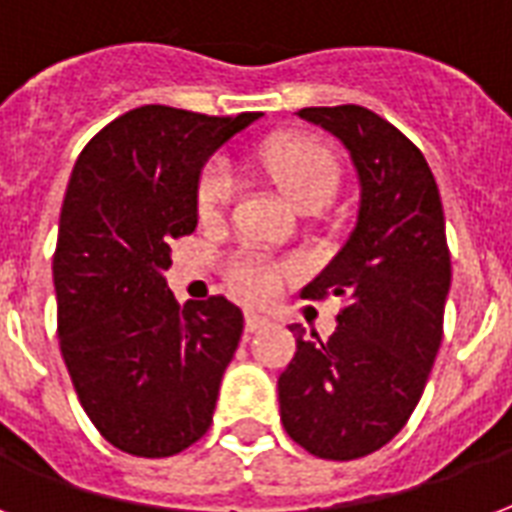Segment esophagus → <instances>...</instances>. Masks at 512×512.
<instances>
[{
    "mask_svg": "<svg viewBox=\"0 0 512 512\" xmlns=\"http://www.w3.org/2000/svg\"><path fill=\"white\" fill-rule=\"evenodd\" d=\"M261 327H267V319H264L261 313L256 311L245 313V330H248V333H259Z\"/></svg>",
    "mask_w": 512,
    "mask_h": 512,
    "instance_id": "1",
    "label": "esophagus"
}]
</instances>
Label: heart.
<instances>
[{"label": "heart", "instance_id": "1", "mask_svg": "<svg viewBox=\"0 0 512 512\" xmlns=\"http://www.w3.org/2000/svg\"><path fill=\"white\" fill-rule=\"evenodd\" d=\"M261 166L272 182L283 190L297 210H319L338 188V163L319 144L302 138H278L261 149ZM234 193V177L226 163H212L201 174L199 210L215 215L229 204ZM234 289L248 300H264L278 283V270L264 259H242L231 267Z\"/></svg>", "mask_w": 512, "mask_h": 512}]
</instances>
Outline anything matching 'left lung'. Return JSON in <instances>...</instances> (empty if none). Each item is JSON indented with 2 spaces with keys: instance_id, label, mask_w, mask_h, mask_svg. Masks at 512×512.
Segmentation results:
<instances>
[{
  "instance_id": "obj_1",
  "label": "left lung",
  "mask_w": 512,
  "mask_h": 512,
  "mask_svg": "<svg viewBox=\"0 0 512 512\" xmlns=\"http://www.w3.org/2000/svg\"><path fill=\"white\" fill-rule=\"evenodd\" d=\"M349 152L360 182L357 220L302 297H343L327 341L292 324L297 352L278 379L281 423L308 453L352 461L409 420L442 343L450 251L436 179L423 152L363 106L297 111Z\"/></svg>"
}]
</instances>
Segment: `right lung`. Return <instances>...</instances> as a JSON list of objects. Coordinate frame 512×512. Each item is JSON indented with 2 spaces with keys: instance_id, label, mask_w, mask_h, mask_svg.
Segmentation results:
<instances>
[{
  "instance_id": "1",
  "label": "right lung",
  "mask_w": 512,
  "mask_h": 512,
  "mask_svg": "<svg viewBox=\"0 0 512 512\" xmlns=\"http://www.w3.org/2000/svg\"><path fill=\"white\" fill-rule=\"evenodd\" d=\"M259 117L141 106L78 155L54 253L59 349L84 412L122 453L177 455L210 428L242 311L226 297L179 308L163 272L171 240L199 223L204 163Z\"/></svg>"
}]
</instances>
